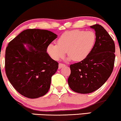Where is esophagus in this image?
Listing matches in <instances>:
<instances>
[{
  "label": "esophagus",
  "instance_id": "1",
  "mask_svg": "<svg viewBox=\"0 0 121 121\" xmlns=\"http://www.w3.org/2000/svg\"><path fill=\"white\" fill-rule=\"evenodd\" d=\"M65 66V64H64L59 63V68L60 69V68H61L62 67H63V66Z\"/></svg>",
  "mask_w": 121,
  "mask_h": 121
}]
</instances>
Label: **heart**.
<instances>
[{
	"mask_svg": "<svg viewBox=\"0 0 121 121\" xmlns=\"http://www.w3.org/2000/svg\"><path fill=\"white\" fill-rule=\"evenodd\" d=\"M95 41L96 36L93 32L70 30L62 34L57 44H49L47 52L52 59L57 61L63 57L67 51L69 59L81 61L89 55Z\"/></svg>",
	"mask_w": 121,
	"mask_h": 121,
	"instance_id": "1",
	"label": "heart"
}]
</instances>
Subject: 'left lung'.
Segmentation results:
<instances>
[{"label": "left lung", "instance_id": "obj_1", "mask_svg": "<svg viewBox=\"0 0 121 121\" xmlns=\"http://www.w3.org/2000/svg\"><path fill=\"white\" fill-rule=\"evenodd\" d=\"M95 31L96 41L91 53L84 60L70 65L68 82L73 91L82 94L93 92L105 84L113 72L115 44L104 28L91 26Z\"/></svg>", "mask_w": 121, "mask_h": 121}]
</instances>
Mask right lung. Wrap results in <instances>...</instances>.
Masks as SVG:
<instances>
[{"mask_svg":"<svg viewBox=\"0 0 121 121\" xmlns=\"http://www.w3.org/2000/svg\"><path fill=\"white\" fill-rule=\"evenodd\" d=\"M57 38L48 30L28 29L8 44L5 54V71L13 87L29 98L42 97L48 92L51 77L59 63L47 52V47ZM28 44V50L24 46Z\"/></svg>","mask_w":121,"mask_h":121,"instance_id":"right-lung-1","label":"right lung"}]
</instances>
